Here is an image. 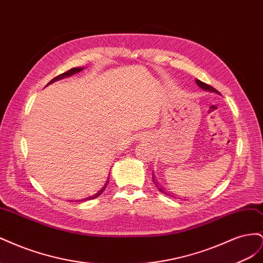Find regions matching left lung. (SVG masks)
<instances>
[{"label":"left lung","instance_id":"1","mask_svg":"<svg viewBox=\"0 0 263 263\" xmlns=\"http://www.w3.org/2000/svg\"><path fill=\"white\" fill-rule=\"evenodd\" d=\"M196 83H197V85H198V86H201L203 90H206V91H211V92H215V93H219L217 90H215L213 86H211V85H209V84H206V83H204V82H202V81H200V80H196ZM153 181H154V183H155V184H156L157 189H158L159 191H160V192L164 193L165 195H169L168 193H165V192H164V191H163V189H162V187H159V186H158V184H157L158 182L156 181V179H155L154 177H153ZM169 196H170V195H169Z\"/></svg>","mask_w":263,"mask_h":263}]
</instances>
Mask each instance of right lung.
<instances>
[{"label":"right lung","instance_id":"right-lung-1","mask_svg":"<svg viewBox=\"0 0 263 263\" xmlns=\"http://www.w3.org/2000/svg\"><path fill=\"white\" fill-rule=\"evenodd\" d=\"M81 70H82V68H72V69H70V70L66 71V72H63V73H61V74L57 76L55 78H53L52 80L49 82V84H50V83H52L53 81H57V80H59V79H62V78H65V77H69V76H72V74H74V73H77V72H80ZM107 184H108V181L105 183V185L103 186L97 194H94V195L89 196V197H85V198H83V200H79L78 202H80V201H81V202H82V201H89V200H93V198H97L98 196H100L103 192H104V190L106 189Z\"/></svg>","mask_w":263,"mask_h":263}]
</instances>
